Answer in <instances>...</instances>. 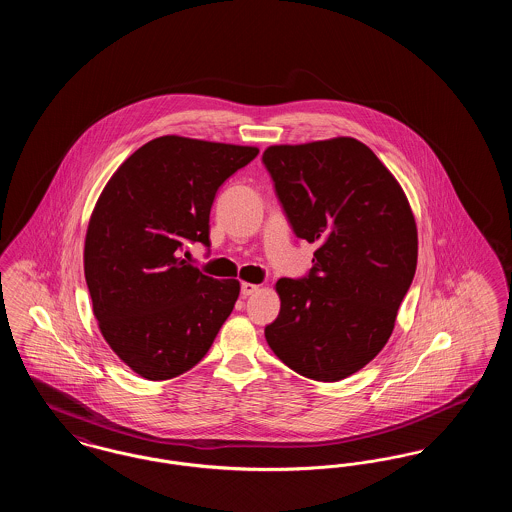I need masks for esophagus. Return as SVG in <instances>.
<instances>
[{"label": "esophagus", "mask_w": 512, "mask_h": 512, "mask_svg": "<svg viewBox=\"0 0 512 512\" xmlns=\"http://www.w3.org/2000/svg\"><path fill=\"white\" fill-rule=\"evenodd\" d=\"M257 290H259V286H255V284H247V282L242 284V295H244V297H247V295H253Z\"/></svg>", "instance_id": "1"}]
</instances>
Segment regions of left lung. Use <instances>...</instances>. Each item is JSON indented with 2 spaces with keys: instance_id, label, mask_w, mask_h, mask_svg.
Here are the masks:
<instances>
[{
  "instance_id": "1",
  "label": "left lung",
  "mask_w": 512,
  "mask_h": 512,
  "mask_svg": "<svg viewBox=\"0 0 512 512\" xmlns=\"http://www.w3.org/2000/svg\"><path fill=\"white\" fill-rule=\"evenodd\" d=\"M263 165L293 234L317 244L305 276L276 282L282 305L265 338L297 374L338 382L382 351L411 288L409 201L355 138L268 147Z\"/></svg>"
}]
</instances>
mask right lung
Segmentation results:
<instances>
[{
    "label": "right lung",
    "mask_w": 512,
    "mask_h": 512,
    "mask_svg": "<svg viewBox=\"0 0 512 512\" xmlns=\"http://www.w3.org/2000/svg\"><path fill=\"white\" fill-rule=\"evenodd\" d=\"M257 147L161 136L111 176L88 224L84 274L99 330L147 380H169L209 351L240 295L190 265L188 245L209 249L220 186Z\"/></svg>",
    "instance_id": "1"
}]
</instances>
